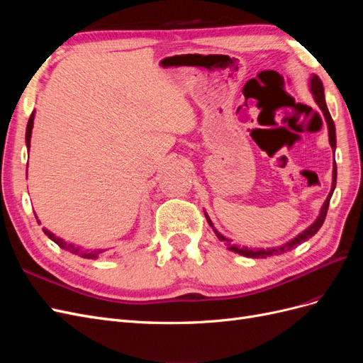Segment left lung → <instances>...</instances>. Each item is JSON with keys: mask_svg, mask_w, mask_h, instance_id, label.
<instances>
[{"mask_svg": "<svg viewBox=\"0 0 363 363\" xmlns=\"http://www.w3.org/2000/svg\"><path fill=\"white\" fill-rule=\"evenodd\" d=\"M311 92L313 95V100L315 103L318 104V107L321 108V112L324 113V118H325V123H327V128H328V142H330V147L335 152L336 150V130H335V123L333 119L330 116V112H328L327 108V104H325V98H324V87H323V83L321 80L318 79V75H312L311 77ZM336 162H333V182H332V189L330 192H328L327 199L321 207V212L320 215H318V218L313 221V224H311L309 227H307L304 232H301L300 235H296L294 239H291L289 242L283 244L280 247H274V248H248V247H240V245H236V244H232V240H230L228 238H225L224 235H221L218 232V230L213 227V223L211 221V218H208V215L204 212L206 215V219L208 225H211L213 228V232L216 235V238L219 240H223V242H225V245L228 247L230 251L233 252H238V255L244 256V257H252V259H265L268 256H276V255H281V252H286L292 248H295L296 245H300L303 242H306L307 239H311L312 236H315V233L318 232V230L321 228L324 219H325V215H327V211H328V204H330V199L333 195V191L336 188Z\"/></svg>", "mask_w": 363, "mask_h": 363, "instance_id": "obj_1", "label": "left lung"}]
</instances>
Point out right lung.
<instances>
[{
  "label": "right lung",
  "instance_id": "right-lung-1",
  "mask_svg": "<svg viewBox=\"0 0 363 363\" xmlns=\"http://www.w3.org/2000/svg\"><path fill=\"white\" fill-rule=\"evenodd\" d=\"M33 121H35V112L31 113L30 119H28V124H27V130H26V144H27V150H30V139H31V130H33ZM38 218V216H36ZM39 223V221H38ZM40 224V223H39ZM43 233H45L52 242H56L60 248L63 250H68L71 252H74V255L80 256V257H84V259H96L100 255H103V252H106V250H84L79 245H74V244H67L62 238H57L54 233H51L50 230L43 228Z\"/></svg>",
  "mask_w": 363,
  "mask_h": 363
}]
</instances>
